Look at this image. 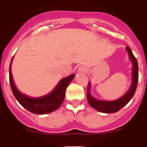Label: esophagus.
<instances>
[{"label": "esophagus", "instance_id": "esophagus-1", "mask_svg": "<svg viewBox=\"0 0 147 147\" xmlns=\"http://www.w3.org/2000/svg\"><path fill=\"white\" fill-rule=\"evenodd\" d=\"M86 71H87V69H86V68H84V67H79V69H78V72H79L80 73L85 72Z\"/></svg>", "mask_w": 147, "mask_h": 147}]
</instances>
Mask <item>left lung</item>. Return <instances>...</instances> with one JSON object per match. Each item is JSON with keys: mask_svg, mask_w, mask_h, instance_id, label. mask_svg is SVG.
Returning a JSON list of instances; mask_svg holds the SVG:
<instances>
[{"mask_svg": "<svg viewBox=\"0 0 147 147\" xmlns=\"http://www.w3.org/2000/svg\"><path fill=\"white\" fill-rule=\"evenodd\" d=\"M127 52L129 53L130 59L131 60V63L133 64L132 68V83H131V87L129 90L124 94L123 97L118 100H115V101H100L94 99L92 96L90 94V90L91 88V84L88 83L87 85V100H88L89 104L92 107L95 109L96 110L99 111L103 113H115V112H118L119 109H121L123 107L125 106L131 100L132 97L135 93L137 87L138 79H139V67H138L137 60L134 55H133L132 51L130 49L129 47L127 46L126 47Z\"/></svg>", "mask_w": 147, "mask_h": 147, "instance_id": "8db88e82", "label": "left lung"}]
</instances>
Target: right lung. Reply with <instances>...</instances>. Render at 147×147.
I'll use <instances>...</instances> for the list:
<instances>
[{
  "mask_svg": "<svg viewBox=\"0 0 147 147\" xmlns=\"http://www.w3.org/2000/svg\"><path fill=\"white\" fill-rule=\"evenodd\" d=\"M13 58L10 62L9 67V81L13 95L19 103L29 112L37 115L48 114L58 109L65 99L67 87L74 78L75 75L72 74L69 77L62 79L50 94L39 98H30L20 92L15 86L10 69Z\"/></svg>",
  "mask_w": 147,
  "mask_h": 147,
  "instance_id": "1",
  "label": "right lung"
}]
</instances>
